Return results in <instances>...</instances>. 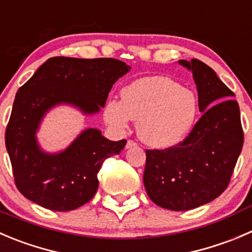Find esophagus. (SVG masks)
<instances>
[{"label":"esophagus","mask_w":252,"mask_h":252,"mask_svg":"<svg viewBox=\"0 0 252 252\" xmlns=\"http://www.w3.org/2000/svg\"><path fill=\"white\" fill-rule=\"evenodd\" d=\"M134 146H136V143H135V141H133V140H128V143H126V149H130V148H134Z\"/></svg>","instance_id":"obj_1"}]
</instances>
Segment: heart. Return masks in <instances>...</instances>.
<instances>
[{"label": "heart", "instance_id": "heart-1", "mask_svg": "<svg viewBox=\"0 0 252 252\" xmlns=\"http://www.w3.org/2000/svg\"><path fill=\"white\" fill-rule=\"evenodd\" d=\"M122 101L109 99L104 119L112 128L126 130L129 119L138 121L136 133L148 145L168 149L189 136L199 117L198 98L166 76L134 80L121 92Z\"/></svg>", "mask_w": 252, "mask_h": 252}]
</instances>
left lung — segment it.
<instances>
[{"label": "left lung", "mask_w": 252, "mask_h": 252, "mask_svg": "<svg viewBox=\"0 0 252 252\" xmlns=\"http://www.w3.org/2000/svg\"><path fill=\"white\" fill-rule=\"evenodd\" d=\"M192 71L202 117L185 141L166 150H146L144 186L151 201L170 211L209 203L228 187L244 144L235 94L198 59L178 60Z\"/></svg>", "instance_id": "obj_1"}]
</instances>
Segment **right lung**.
Returning <instances> with one entry per match:
<instances>
[{"mask_svg":"<svg viewBox=\"0 0 252 252\" xmlns=\"http://www.w3.org/2000/svg\"><path fill=\"white\" fill-rule=\"evenodd\" d=\"M130 66L112 58H50L17 91L6 129V149L18 191L29 201L56 212L74 211L96 194L107 158L118 155L126 140L112 141L87 128L64 150L41 149L38 133L44 117L58 106L84 116L98 113L112 86Z\"/></svg>","mask_w":252,"mask_h":252,"instance_id":"1","label":"right lung"}]
</instances>
